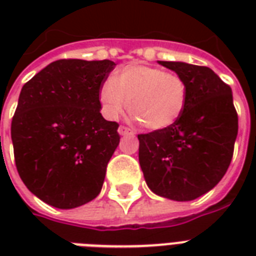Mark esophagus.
Here are the masks:
<instances>
[{
    "label": "esophagus",
    "instance_id": "esophagus-1",
    "mask_svg": "<svg viewBox=\"0 0 256 256\" xmlns=\"http://www.w3.org/2000/svg\"><path fill=\"white\" fill-rule=\"evenodd\" d=\"M118 132H120V136H134V132H132V128H126V126H120Z\"/></svg>",
    "mask_w": 256,
    "mask_h": 256
}]
</instances>
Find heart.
Masks as SVG:
<instances>
[{
	"mask_svg": "<svg viewBox=\"0 0 256 256\" xmlns=\"http://www.w3.org/2000/svg\"><path fill=\"white\" fill-rule=\"evenodd\" d=\"M187 86L179 74L148 65H128L116 80L108 78L100 88L104 116L116 120L128 106L144 128L158 132L170 128L186 106Z\"/></svg>",
	"mask_w": 256,
	"mask_h": 256,
	"instance_id": "heart-1",
	"label": "heart"
}]
</instances>
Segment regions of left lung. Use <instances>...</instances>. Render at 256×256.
Returning a JSON list of instances; mask_svg holds the SVG:
<instances>
[{"mask_svg":"<svg viewBox=\"0 0 256 256\" xmlns=\"http://www.w3.org/2000/svg\"><path fill=\"white\" fill-rule=\"evenodd\" d=\"M186 82L187 100L172 126L138 134L148 188L186 202L206 194L226 174L238 134L231 88L206 66L160 61Z\"/></svg>","mask_w":256,"mask_h":256,"instance_id":"obj_1","label":"left lung"}]
</instances>
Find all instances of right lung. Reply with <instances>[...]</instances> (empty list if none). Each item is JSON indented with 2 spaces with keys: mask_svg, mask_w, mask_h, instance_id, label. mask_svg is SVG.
<instances>
[{
  "mask_svg": "<svg viewBox=\"0 0 256 256\" xmlns=\"http://www.w3.org/2000/svg\"><path fill=\"white\" fill-rule=\"evenodd\" d=\"M116 64L58 60L24 85L12 120L18 174L36 196L74 208L100 192L120 144L118 126L100 112V88Z\"/></svg>",
  "mask_w": 256,
  "mask_h": 256,
  "instance_id": "add662e5",
  "label": "right lung"
}]
</instances>
